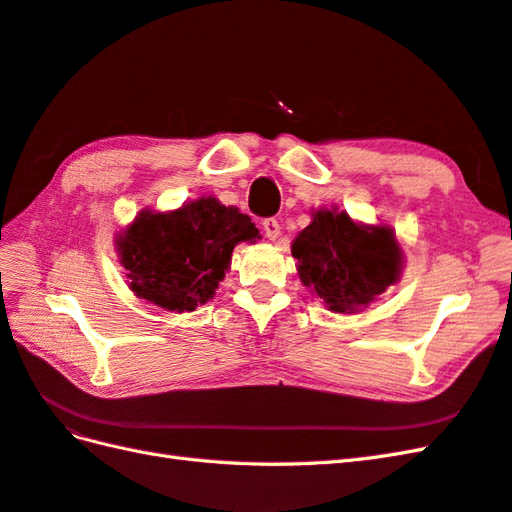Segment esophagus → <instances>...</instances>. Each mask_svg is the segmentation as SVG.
Wrapping results in <instances>:
<instances>
[{
  "label": "esophagus",
  "mask_w": 512,
  "mask_h": 512,
  "mask_svg": "<svg viewBox=\"0 0 512 512\" xmlns=\"http://www.w3.org/2000/svg\"><path fill=\"white\" fill-rule=\"evenodd\" d=\"M263 230H265V236L267 239H271V241H276L278 236H280V221L276 219V217H267V219H263Z\"/></svg>",
  "instance_id": "obj_1"
}]
</instances>
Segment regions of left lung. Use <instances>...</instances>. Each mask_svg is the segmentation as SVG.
I'll list each match as a JSON object with an SVG mask.
<instances>
[{
	"label": "left lung",
	"instance_id": "8db88e82",
	"mask_svg": "<svg viewBox=\"0 0 512 512\" xmlns=\"http://www.w3.org/2000/svg\"><path fill=\"white\" fill-rule=\"evenodd\" d=\"M297 273L332 313L367 306L400 276L402 254L389 228H363L334 210H317L291 247Z\"/></svg>",
	"mask_w": 512,
	"mask_h": 512
}]
</instances>
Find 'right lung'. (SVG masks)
Masks as SVG:
<instances>
[{"label": "right lung", "mask_w": 512, "mask_h": 512, "mask_svg": "<svg viewBox=\"0 0 512 512\" xmlns=\"http://www.w3.org/2000/svg\"><path fill=\"white\" fill-rule=\"evenodd\" d=\"M256 236L252 219L239 208L202 197L173 213H141L117 247L136 295L191 313L213 299L234 245Z\"/></svg>", "instance_id": "1"}]
</instances>
